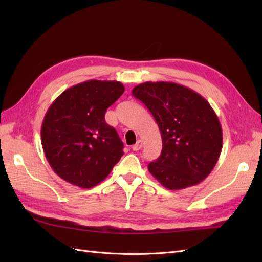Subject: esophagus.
<instances>
[{
	"instance_id": "34e87169",
	"label": "esophagus",
	"mask_w": 262,
	"mask_h": 262,
	"mask_svg": "<svg viewBox=\"0 0 262 262\" xmlns=\"http://www.w3.org/2000/svg\"><path fill=\"white\" fill-rule=\"evenodd\" d=\"M142 146H143V143H142V141H141V140H138L137 143L132 146V149H133V150H139V149L142 148Z\"/></svg>"
}]
</instances>
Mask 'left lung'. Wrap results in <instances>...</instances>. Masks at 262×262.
I'll return each instance as SVG.
<instances>
[{
    "label": "left lung",
    "mask_w": 262,
    "mask_h": 262,
    "mask_svg": "<svg viewBox=\"0 0 262 262\" xmlns=\"http://www.w3.org/2000/svg\"><path fill=\"white\" fill-rule=\"evenodd\" d=\"M132 95L153 115L162 136V153L147 166L169 190L200 184L217 163L223 146L219 118L209 101L172 82H145Z\"/></svg>",
    "instance_id": "left-lung-1"
}]
</instances>
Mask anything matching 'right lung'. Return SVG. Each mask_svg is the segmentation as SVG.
I'll return each mask as SVG.
<instances>
[{
	"label": "right lung",
	"instance_id": "1",
	"mask_svg": "<svg viewBox=\"0 0 262 262\" xmlns=\"http://www.w3.org/2000/svg\"><path fill=\"white\" fill-rule=\"evenodd\" d=\"M123 92L120 82L90 80L66 90L47 110L41 144L47 161L63 180L93 188L120 161L123 143L106 123L105 114Z\"/></svg>",
	"mask_w": 262,
	"mask_h": 262
}]
</instances>
